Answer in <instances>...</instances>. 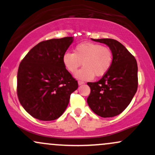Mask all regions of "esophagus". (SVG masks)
Wrapping results in <instances>:
<instances>
[{
	"mask_svg": "<svg viewBox=\"0 0 155 155\" xmlns=\"http://www.w3.org/2000/svg\"><path fill=\"white\" fill-rule=\"evenodd\" d=\"M78 83H79V85H82V84H84V81H78Z\"/></svg>",
	"mask_w": 155,
	"mask_h": 155,
	"instance_id": "esophagus-1",
	"label": "esophagus"
}]
</instances>
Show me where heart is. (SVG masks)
Listing matches in <instances>:
<instances>
[{
	"label": "heart",
	"instance_id": "obj_1",
	"mask_svg": "<svg viewBox=\"0 0 155 155\" xmlns=\"http://www.w3.org/2000/svg\"><path fill=\"white\" fill-rule=\"evenodd\" d=\"M114 61V53L111 48L92 42H82L76 46L74 53L65 52L63 63L66 70L75 73L81 65L84 66L76 74L78 79L90 80L101 77L111 68Z\"/></svg>",
	"mask_w": 155,
	"mask_h": 155
}]
</instances>
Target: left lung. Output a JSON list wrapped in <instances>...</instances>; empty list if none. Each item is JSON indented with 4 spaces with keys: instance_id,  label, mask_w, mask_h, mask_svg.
Instances as JSON below:
<instances>
[{
    "instance_id": "left-lung-1",
    "label": "left lung",
    "mask_w": 155,
    "mask_h": 155,
    "mask_svg": "<svg viewBox=\"0 0 155 155\" xmlns=\"http://www.w3.org/2000/svg\"><path fill=\"white\" fill-rule=\"evenodd\" d=\"M106 44L114 53L109 71L98 81L87 82L90 94L87 104L101 117L120 114L127 107L138 88V65L134 56L118 41L111 38L92 39Z\"/></svg>"
}]
</instances>
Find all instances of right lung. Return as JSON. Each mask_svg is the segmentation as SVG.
<instances>
[{
  "instance_id": "1",
  "label": "right lung",
  "mask_w": 155,
  "mask_h": 155,
  "mask_svg": "<svg viewBox=\"0 0 155 155\" xmlns=\"http://www.w3.org/2000/svg\"><path fill=\"white\" fill-rule=\"evenodd\" d=\"M72 42L73 37L44 41L32 48L19 64L17 96L25 110L35 119L59 118L78 88L77 81L63 63Z\"/></svg>"
}]
</instances>
